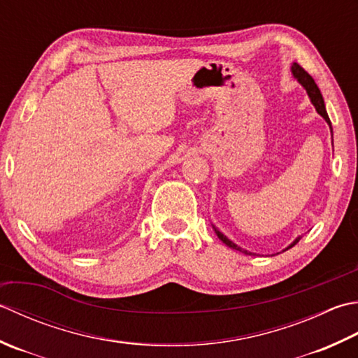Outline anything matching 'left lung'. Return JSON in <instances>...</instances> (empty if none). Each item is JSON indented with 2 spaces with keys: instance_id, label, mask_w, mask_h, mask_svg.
I'll return each mask as SVG.
<instances>
[{
  "instance_id": "8db88e82",
  "label": "left lung",
  "mask_w": 358,
  "mask_h": 358,
  "mask_svg": "<svg viewBox=\"0 0 358 358\" xmlns=\"http://www.w3.org/2000/svg\"><path fill=\"white\" fill-rule=\"evenodd\" d=\"M292 73H293V77H295V79L301 83V85H303V87L306 88L307 94H309V97H310V102L315 105V108H317L318 115H321V116H323V117L326 119V122L329 124V127H331V131H332L331 119H329L326 107H324V99H323V96H321V91H320V88L317 87V83H315V80L312 79V76H310L309 73H307L303 66H299L298 63H293V65H292ZM214 231H215L217 237H219V239H220L223 243H225L227 247L233 248V250H237V251H242V253H245V255H251V253H248L247 250H242L241 247H237V245H236L234 242H231V241L228 239V237L223 236V234L220 233V231L217 229L215 227H214ZM299 239H301V237H296V239L293 241L285 250L295 247V245L299 242ZM285 250H284V251H285Z\"/></svg>"
}]
</instances>
